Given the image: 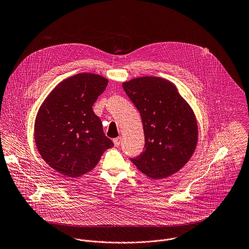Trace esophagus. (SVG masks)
Here are the masks:
<instances>
[{
    "mask_svg": "<svg viewBox=\"0 0 249 249\" xmlns=\"http://www.w3.org/2000/svg\"><path fill=\"white\" fill-rule=\"evenodd\" d=\"M121 140H122L121 137H118V138L113 139V143H114V145H115V146H119L120 143H121Z\"/></svg>",
    "mask_w": 249,
    "mask_h": 249,
    "instance_id": "obj_1",
    "label": "esophagus"
}]
</instances>
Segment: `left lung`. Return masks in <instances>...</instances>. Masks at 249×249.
<instances>
[{"label": "left lung", "instance_id": "8db88e82", "mask_svg": "<svg viewBox=\"0 0 249 249\" xmlns=\"http://www.w3.org/2000/svg\"><path fill=\"white\" fill-rule=\"evenodd\" d=\"M124 91L141 113L144 149L131 161L144 175L162 179L178 172L198 142L195 114L171 81L157 76L134 78Z\"/></svg>", "mask_w": 249, "mask_h": 249}]
</instances>
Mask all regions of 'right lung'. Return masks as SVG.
<instances>
[{"label":"right lung","instance_id":"add662e5","mask_svg":"<svg viewBox=\"0 0 249 249\" xmlns=\"http://www.w3.org/2000/svg\"><path fill=\"white\" fill-rule=\"evenodd\" d=\"M108 80L78 73L61 81L41 104L35 121V142L42 159L67 178L93 170L113 146L92 106Z\"/></svg>","mask_w":249,"mask_h":249}]
</instances>
